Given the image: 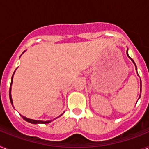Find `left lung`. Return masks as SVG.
Listing matches in <instances>:
<instances>
[{"mask_svg":"<svg viewBox=\"0 0 149 149\" xmlns=\"http://www.w3.org/2000/svg\"><path fill=\"white\" fill-rule=\"evenodd\" d=\"M127 56H128L129 58L131 59V61H132V62H133V63H134V65H135V67H136V64H135V63H134V60H132V59H131V57H130V56H129V55H128V54H127ZM140 82H141V81H140ZM140 85H142V84H140ZM140 92H141V89H140Z\"/></svg>","mask_w":149,"mask_h":149,"instance_id":"left-lung-1","label":"left lung"}]
</instances>
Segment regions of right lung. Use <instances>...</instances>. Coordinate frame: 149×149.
I'll list each match as a JSON object with an SVG mask.
<instances>
[{
  "mask_svg": "<svg viewBox=\"0 0 149 149\" xmlns=\"http://www.w3.org/2000/svg\"><path fill=\"white\" fill-rule=\"evenodd\" d=\"M15 72H14V73H13V74H15ZM13 76H12V79H11V84H10V102H11L12 105L13 106V99H12V96H11V86L12 84H13ZM63 114H61V115L60 116H61ZM21 116L24 119L25 121H27V122H30V123H32V124H48V123H50L51 122H52V121H40V120H34V119H28V118H27V117L21 115ZM59 116V117H60ZM58 118V117H57Z\"/></svg>",
  "mask_w": 149,
  "mask_h": 149,
  "instance_id": "right-lung-1",
  "label": "right lung"
}]
</instances>
